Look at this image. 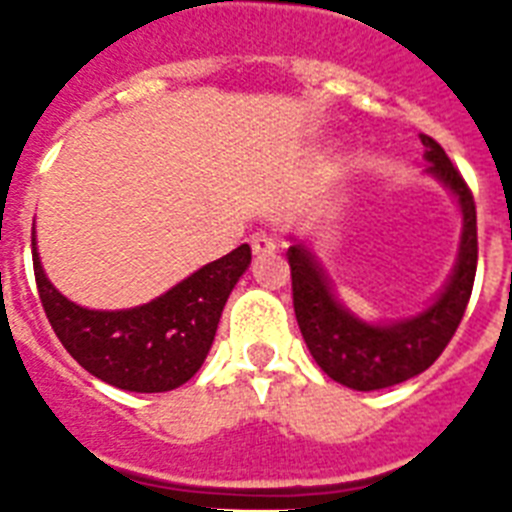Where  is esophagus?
I'll use <instances>...</instances> for the list:
<instances>
[{"label": "esophagus", "mask_w": 512, "mask_h": 512, "mask_svg": "<svg viewBox=\"0 0 512 512\" xmlns=\"http://www.w3.org/2000/svg\"><path fill=\"white\" fill-rule=\"evenodd\" d=\"M249 244H252V252H255V255H273V252H276V241H273L268 233H255V236L249 239Z\"/></svg>", "instance_id": "1"}]
</instances>
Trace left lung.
<instances>
[{
	"instance_id": "left-lung-1",
	"label": "left lung",
	"mask_w": 512,
	"mask_h": 512,
	"mask_svg": "<svg viewBox=\"0 0 512 512\" xmlns=\"http://www.w3.org/2000/svg\"><path fill=\"white\" fill-rule=\"evenodd\" d=\"M428 172L454 193L462 212L460 255L441 295L417 316L369 324L345 308L332 292L327 273L303 241L289 247L292 300L303 340L316 364L335 382L353 390H380L425 372L460 327L468 308L478 263L476 201L436 140L420 135Z\"/></svg>"
}]
</instances>
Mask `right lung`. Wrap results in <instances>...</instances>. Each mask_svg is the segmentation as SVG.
I'll list each match as a JSON object with an SVG mask.
<instances>
[{"instance_id": "right-lung-1", "label": "right lung", "mask_w": 512, "mask_h": 512, "mask_svg": "<svg viewBox=\"0 0 512 512\" xmlns=\"http://www.w3.org/2000/svg\"><path fill=\"white\" fill-rule=\"evenodd\" d=\"M31 249L39 300L63 348L92 377L132 393L175 390L199 372L225 300L252 260L249 244H241L151 303L127 311H90L52 287L34 236Z\"/></svg>"}]
</instances>
